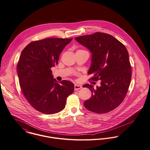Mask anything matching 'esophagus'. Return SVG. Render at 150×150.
<instances>
[{"instance_id": "esophagus-1", "label": "esophagus", "mask_w": 150, "mask_h": 150, "mask_svg": "<svg viewBox=\"0 0 150 150\" xmlns=\"http://www.w3.org/2000/svg\"><path fill=\"white\" fill-rule=\"evenodd\" d=\"M82 86L81 85H77V84H75L74 85V90L75 91H78L79 89H81Z\"/></svg>"}]
</instances>
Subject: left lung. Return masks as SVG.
Segmentation results:
<instances>
[{"mask_svg": "<svg viewBox=\"0 0 150 150\" xmlns=\"http://www.w3.org/2000/svg\"><path fill=\"white\" fill-rule=\"evenodd\" d=\"M77 41L92 53L91 64L88 71L93 81L100 80L95 89L86 83L83 87L92 92L91 97L85 101V107L97 113H105L117 108L124 99L131 80V67L126 47L113 36L95 33L76 37Z\"/></svg>", "mask_w": 150, "mask_h": 150, "instance_id": "1", "label": "left lung"}]
</instances>
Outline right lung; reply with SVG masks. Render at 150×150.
<instances>
[{"label": "right lung", "instance_id": "add662e5", "mask_svg": "<svg viewBox=\"0 0 150 150\" xmlns=\"http://www.w3.org/2000/svg\"><path fill=\"white\" fill-rule=\"evenodd\" d=\"M72 38H46L34 41L22 50L17 64L22 91L31 106L41 113L51 115L65 108L67 98L74 85L68 80L58 81L51 68Z\"/></svg>", "mask_w": 150, "mask_h": 150}]
</instances>
